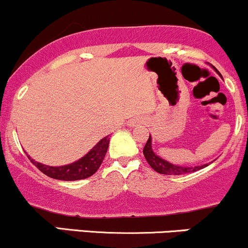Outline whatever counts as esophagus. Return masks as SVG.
Masks as SVG:
<instances>
[{
  "label": "esophagus",
  "instance_id": "34e87169",
  "mask_svg": "<svg viewBox=\"0 0 248 248\" xmlns=\"http://www.w3.org/2000/svg\"><path fill=\"white\" fill-rule=\"evenodd\" d=\"M139 124H140V121H138V120H133V121L129 122V126L130 127H135Z\"/></svg>",
  "mask_w": 248,
  "mask_h": 248
}]
</instances>
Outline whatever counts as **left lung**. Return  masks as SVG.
<instances>
[{
    "mask_svg": "<svg viewBox=\"0 0 248 248\" xmlns=\"http://www.w3.org/2000/svg\"><path fill=\"white\" fill-rule=\"evenodd\" d=\"M213 69L217 73L216 68L213 67ZM217 74H219V73H217ZM143 155H145L147 162H148L149 166L153 168L155 172L160 174H166V175H181V174L197 172V170H202V168L207 167L209 165V164H205L200 166H180V165H174L172 162L162 159V157L159 156V155L153 151V148H152L151 134H149V139L147 140L145 147H143Z\"/></svg>",
    "mask_w": 248,
    "mask_h": 248,
    "instance_id": "1",
    "label": "left lung"
}]
</instances>
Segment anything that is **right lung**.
<instances>
[{"label": "right lung", "mask_w": 248, "mask_h": 248, "mask_svg": "<svg viewBox=\"0 0 248 248\" xmlns=\"http://www.w3.org/2000/svg\"><path fill=\"white\" fill-rule=\"evenodd\" d=\"M108 145H109V135L101 139L81 159L76 160L75 162H72V164L64 166H55V167L54 166L40 164V162L31 159L29 155L28 157L32 165L36 166L41 172L45 173L49 178L63 181L82 180V179H87L89 176H92L99 170L103 159H105V155L107 153Z\"/></svg>", "instance_id": "obj_1"}]
</instances>
